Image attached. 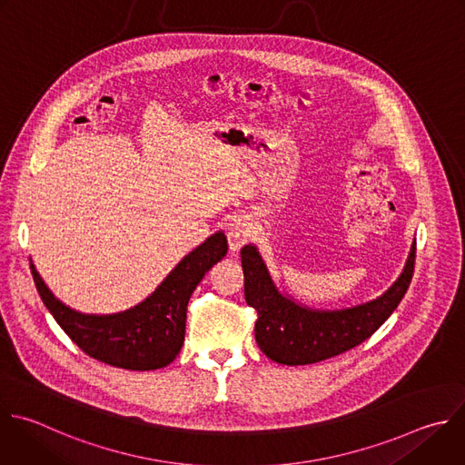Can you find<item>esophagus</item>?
I'll return each mask as SVG.
<instances>
[{
	"label": "esophagus",
	"mask_w": 465,
	"mask_h": 465,
	"mask_svg": "<svg viewBox=\"0 0 465 465\" xmlns=\"http://www.w3.org/2000/svg\"><path fill=\"white\" fill-rule=\"evenodd\" d=\"M253 235V223L248 215H233L226 223V237L232 252H239Z\"/></svg>",
	"instance_id": "obj_1"
}]
</instances>
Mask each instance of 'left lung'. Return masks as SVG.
Returning a JSON list of instances; mask_svg holds the SVG:
<instances>
[{"label":"left lung","instance_id":"obj_1","mask_svg":"<svg viewBox=\"0 0 465 465\" xmlns=\"http://www.w3.org/2000/svg\"><path fill=\"white\" fill-rule=\"evenodd\" d=\"M414 257L416 241L401 275L380 297L341 311H314L281 293L259 250L246 244L241 250L244 297L257 311L255 341L259 349L281 365H311L358 347L396 311L411 284Z\"/></svg>","mask_w":465,"mask_h":465}]
</instances>
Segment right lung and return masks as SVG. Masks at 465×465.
Returning <instances> with one entry per match:
<instances>
[{
	"instance_id": "right-lung-1",
	"label": "right lung",
	"mask_w": 465,
	"mask_h": 465,
	"mask_svg": "<svg viewBox=\"0 0 465 465\" xmlns=\"http://www.w3.org/2000/svg\"><path fill=\"white\" fill-rule=\"evenodd\" d=\"M228 252L223 232L190 252L147 299L125 312L94 316L65 306L47 288L35 264L38 293L64 332L91 358L127 371L170 365L184 345L188 301L204 273Z\"/></svg>"
}]
</instances>
